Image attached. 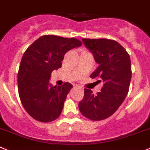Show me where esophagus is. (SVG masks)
Segmentation results:
<instances>
[{
    "label": "esophagus",
    "mask_w": 150,
    "mask_h": 150,
    "mask_svg": "<svg viewBox=\"0 0 150 150\" xmlns=\"http://www.w3.org/2000/svg\"><path fill=\"white\" fill-rule=\"evenodd\" d=\"M77 88H78V89H80L81 90V91H83V88H81V87H77Z\"/></svg>",
    "instance_id": "1"
}]
</instances>
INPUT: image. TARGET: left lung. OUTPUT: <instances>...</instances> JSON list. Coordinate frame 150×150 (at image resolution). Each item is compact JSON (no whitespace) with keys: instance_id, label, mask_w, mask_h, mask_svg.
<instances>
[{"instance_id":"obj_1","label":"left lung","mask_w":150,"mask_h":150,"mask_svg":"<svg viewBox=\"0 0 150 150\" xmlns=\"http://www.w3.org/2000/svg\"><path fill=\"white\" fill-rule=\"evenodd\" d=\"M93 53L98 67L91 78L103 81L100 92L84 88V97L78 104L81 114L88 120L100 121L117 111L127 97L132 76L130 58L125 49L115 40L82 39Z\"/></svg>"}]
</instances>
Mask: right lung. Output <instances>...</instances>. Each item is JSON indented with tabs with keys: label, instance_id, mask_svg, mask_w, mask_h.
I'll return each mask as SVG.
<instances>
[{
	"label": "right lung",
	"instance_id": "1",
	"mask_svg": "<svg viewBox=\"0 0 150 150\" xmlns=\"http://www.w3.org/2000/svg\"><path fill=\"white\" fill-rule=\"evenodd\" d=\"M81 45L78 39L44 35L25 51L17 73V85L22 105L32 118L50 122L60 116L72 85L67 82L53 86L49 80L54 69L62 67L65 53Z\"/></svg>",
	"mask_w": 150,
	"mask_h": 150
}]
</instances>
